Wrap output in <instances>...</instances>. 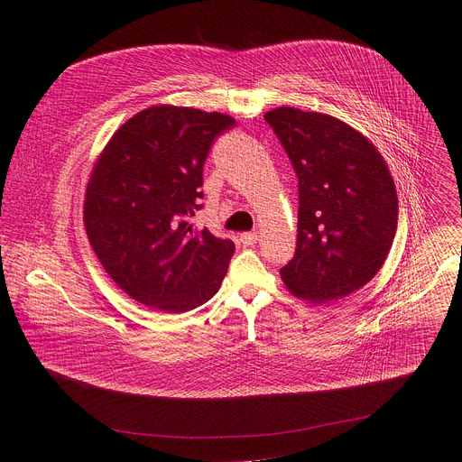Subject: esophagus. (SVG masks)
<instances>
[{
  "label": "esophagus",
  "instance_id": "esophagus-1",
  "mask_svg": "<svg viewBox=\"0 0 462 462\" xmlns=\"http://www.w3.org/2000/svg\"><path fill=\"white\" fill-rule=\"evenodd\" d=\"M239 241L245 247H253L254 244H258V234L256 232H244V234L239 236Z\"/></svg>",
  "mask_w": 462,
  "mask_h": 462
}]
</instances>
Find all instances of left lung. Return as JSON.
<instances>
[{
    "label": "left lung",
    "mask_w": 462,
    "mask_h": 462,
    "mask_svg": "<svg viewBox=\"0 0 462 462\" xmlns=\"http://www.w3.org/2000/svg\"><path fill=\"white\" fill-rule=\"evenodd\" d=\"M294 164L300 189L298 249L281 270L284 286L314 305L365 286L397 232V190L376 145L322 112H265Z\"/></svg>",
    "instance_id": "left-lung-1"
}]
</instances>
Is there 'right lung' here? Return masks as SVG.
Here are the masks:
<instances>
[{
    "label": "right lung",
    "mask_w": 462,
    "mask_h": 462,
    "mask_svg": "<svg viewBox=\"0 0 462 462\" xmlns=\"http://www.w3.org/2000/svg\"><path fill=\"white\" fill-rule=\"evenodd\" d=\"M226 114L155 105L121 125L97 157L86 187L84 226L97 258L134 301L185 312L211 300L236 245L189 223L202 170Z\"/></svg>",
    "instance_id": "add662e5"
}]
</instances>
